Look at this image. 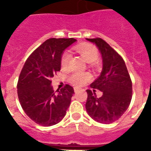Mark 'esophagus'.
<instances>
[{
  "label": "esophagus",
  "instance_id": "esophagus-1",
  "mask_svg": "<svg viewBox=\"0 0 151 151\" xmlns=\"http://www.w3.org/2000/svg\"><path fill=\"white\" fill-rule=\"evenodd\" d=\"M79 90H80L79 88H78V87H74V91H75V92H77V91H79Z\"/></svg>",
  "mask_w": 151,
  "mask_h": 151
}]
</instances>
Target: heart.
Instances as JSON below:
<instances>
[{
  "mask_svg": "<svg viewBox=\"0 0 151 151\" xmlns=\"http://www.w3.org/2000/svg\"><path fill=\"white\" fill-rule=\"evenodd\" d=\"M75 49L80 55L83 57L88 63H93L98 57V50L96 47L90 44H81L75 47ZM70 60V54L66 52L64 53L61 58V65L63 68H66L69 65ZM91 75L88 73H80L75 72L69 77V82L75 85L82 86L87 83L91 79Z\"/></svg>",
  "mask_w": 151,
  "mask_h": 151,
  "instance_id": "obj_1",
  "label": "heart"
}]
</instances>
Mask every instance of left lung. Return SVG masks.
<instances>
[{
    "label": "left lung",
    "mask_w": 151,
    "mask_h": 151,
    "mask_svg": "<svg viewBox=\"0 0 151 151\" xmlns=\"http://www.w3.org/2000/svg\"><path fill=\"white\" fill-rule=\"evenodd\" d=\"M95 44L101 52L103 69L99 77L91 84L93 91L87 90L85 108L96 122L110 124L120 118L130 104L132 83L123 59L106 41L100 38H86ZM96 88L103 92L101 98Z\"/></svg>",
    "instance_id": "1"
}]
</instances>
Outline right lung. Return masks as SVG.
<instances>
[{"label": "right lung", "instance_id": "add662e5", "mask_svg": "<svg viewBox=\"0 0 151 151\" xmlns=\"http://www.w3.org/2000/svg\"><path fill=\"white\" fill-rule=\"evenodd\" d=\"M76 41L74 38L46 40L24 64L19 77L17 94L26 115L38 125H56L66 115L74 94L73 88L66 85L54 93L51 78L60 70L64 50Z\"/></svg>", "mask_w": 151, "mask_h": 151}]
</instances>
